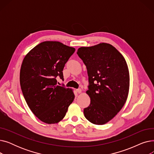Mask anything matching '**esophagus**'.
<instances>
[{
	"label": "esophagus",
	"instance_id": "34e87169",
	"mask_svg": "<svg viewBox=\"0 0 154 154\" xmlns=\"http://www.w3.org/2000/svg\"><path fill=\"white\" fill-rule=\"evenodd\" d=\"M76 91H77V92L78 94H80V93L82 92V90L80 89V88H78V89L76 90Z\"/></svg>",
	"mask_w": 154,
	"mask_h": 154
}]
</instances>
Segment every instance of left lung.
Here are the masks:
<instances>
[{
  "label": "left lung",
  "instance_id": "left-lung-1",
  "mask_svg": "<svg viewBox=\"0 0 154 154\" xmlns=\"http://www.w3.org/2000/svg\"><path fill=\"white\" fill-rule=\"evenodd\" d=\"M77 54L87 67L89 82L86 93L91 103L84 109V116L94 124L103 125L126 102L130 84L127 62L114 46L107 43L80 47Z\"/></svg>",
  "mask_w": 154,
  "mask_h": 154
}]
</instances>
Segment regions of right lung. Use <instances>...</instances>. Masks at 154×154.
I'll return each instance as SVG.
<instances>
[{
    "label": "right lung",
    "mask_w": 154,
    "mask_h": 154,
    "mask_svg": "<svg viewBox=\"0 0 154 154\" xmlns=\"http://www.w3.org/2000/svg\"><path fill=\"white\" fill-rule=\"evenodd\" d=\"M74 47L57 41H45L25 56L20 72L23 95L32 113L42 122H59L66 116L75 95L72 89L57 84L63 80V69Z\"/></svg>",
    "instance_id": "1"
}]
</instances>
